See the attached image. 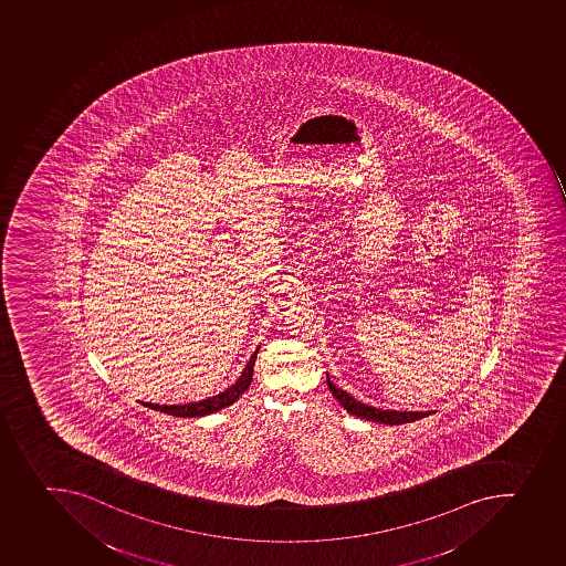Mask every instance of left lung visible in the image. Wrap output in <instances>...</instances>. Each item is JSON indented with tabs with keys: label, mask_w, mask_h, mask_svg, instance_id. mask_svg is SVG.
Segmentation results:
<instances>
[{
	"label": "left lung",
	"mask_w": 566,
	"mask_h": 566,
	"mask_svg": "<svg viewBox=\"0 0 566 566\" xmlns=\"http://www.w3.org/2000/svg\"><path fill=\"white\" fill-rule=\"evenodd\" d=\"M326 385L334 394V398L342 402L343 408L350 412L352 416L357 418L367 419V421H376V423L385 424H402L416 421V419L424 418L428 413L432 412H396V410H381V408L368 407L363 402L356 401L352 398L350 394L345 392L342 388H337L334 382H331V377L326 376Z\"/></svg>",
	"instance_id": "1"
}]
</instances>
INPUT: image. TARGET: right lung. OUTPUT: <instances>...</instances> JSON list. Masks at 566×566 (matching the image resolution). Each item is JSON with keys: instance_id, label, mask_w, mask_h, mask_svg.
Instances as JSON below:
<instances>
[{"instance_id": "obj_1", "label": "right lung", "mask_w": 566, "mask_h": 566, "mask_svg": "<svg viewBox=\"0 0 566 566\" xmlns=\"http://www.w3.org/2000/svg\"><path fill=\"white\" fill-rule=\"evenodd\" d=\"M255 357H258V350L250 357V361L247 363L240 379L232 387L227 388L224 392L214 396V398L203 399V401L198 402H187V405H154V402H143V405L153 408V410H159V412L170 413V416H176V418H201V416L218 412L221 408L230 407L250 387L252 374H254Z\"/></svg>"}]
</instances>
